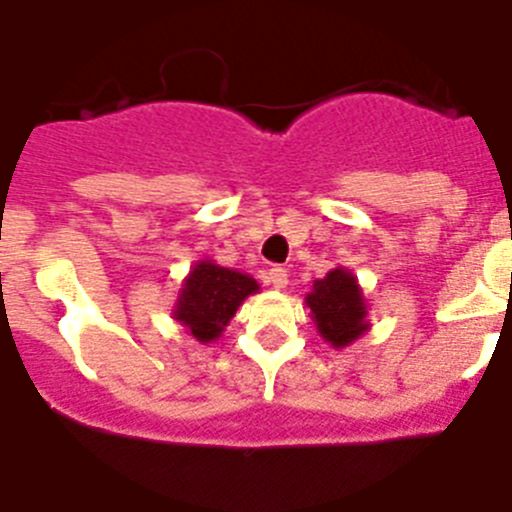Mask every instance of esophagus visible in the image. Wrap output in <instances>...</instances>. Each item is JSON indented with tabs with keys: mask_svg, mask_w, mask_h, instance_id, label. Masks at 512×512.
<instances>
[{
	"mask_svg": "<svg viewBox=\"0 0 512 512\" xmlns=\"http://www.w3.org/2000/svg\"><path fill=\"white\" fill-rule=\"evenodd\" d=\"M267 280H270V285H273L275 290H283L285 285H288V270H285V267H270Z\"/></svg>",
	"mask_w": 512,
	"mask_h": 512,
	"instance_id": "obj_1",
	"label": "esophagus"
}]
</instances>
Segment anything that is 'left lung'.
<instances>
[{"instance_id": "left-lung-1", "label": "left lung", "mask_w": 512, "mask_h": 512, "mask_svg": "<svg viewBox=\"0 0 512 512\" xmlns=\"http://www.w3.org/2000/svg\"><path fill=\"white\" fill-rule=\"evenodd\" d=\"M306 306L311 308V319L319 336L334 349L349 347L365 331H370L365 293L357 283V275L349 273L347 267H334L326 278L313 280Z\"/></svg>"}]
</instances>
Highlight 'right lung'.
Here are the masks:
<instances>
[{
    "mask_svg": "<svg viewBox=\"0 0 512 512\" xmlns=\"http://www.w3.org/2000/svg\"><path fill=\"white\" fill-rule=\"evenodd\" d=\"M257 290L260 283L252 275L216 265L214 260H199L183 278L173 319L186 326V334L196 342L211 344L224 334L245 298Z\"/></svg>",
    "mask_w": 512,
    "mask_h": 512,
    "instance_id": "1",
    "label": "right lung"
}]
</instances>
